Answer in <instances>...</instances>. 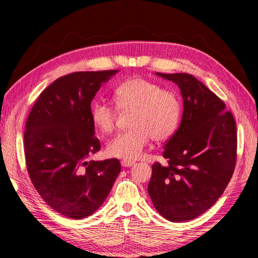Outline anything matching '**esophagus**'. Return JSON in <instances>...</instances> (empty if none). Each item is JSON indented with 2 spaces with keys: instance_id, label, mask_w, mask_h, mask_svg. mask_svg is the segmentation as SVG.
<instances>
[{
  "instance_id": "obj_1",
  "label": "esophagus",
  "mask_w": 258,
  "mask_h": 258,
  "mask_svg": "<svg viewBox=\"0 0 258 258\" xmlns=\"http://www.w3.org/2000/svg\"><path fill=\"white\" fill-rule=\"evenodd\" d=\"M120 164H121V166H123V167H131V166H133L135 163L133 160H121L120 161Z\"/></svg>"
}]
</instances>
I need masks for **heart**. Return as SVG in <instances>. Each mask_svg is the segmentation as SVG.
Listing matches in <instances>:
<instances>
[{"mask_svg":"<svg viewBox=\"0 0 258 258\" xmlns=\"http://www.w3.org/2000/svg\"><path fill=\"white\" fill-rule=\"evenodd\" d=\"M113 100L119 110H131L132 128L115 135L107 145V154L116 158L134 160L142 156L150 138L165 141L171 138L181 117L177 95L154 81L143 77L126 80L113 90ZM118 110L106 101H97L91 109V119L100 132L115 128Z\"/></svg>","mask_w":258,"mask_h":258,"instance_id":"1","label":"heart"}]
</instances>
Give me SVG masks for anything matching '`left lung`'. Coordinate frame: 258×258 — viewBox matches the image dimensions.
<instances>
[{"instance_id": "obj_1", "label": "left lung", "mask_w": 258, "mask_h": 258, "mask_svg": "<svg viewBox=\"0 0 258 258\" xmlns=\"http://www.w3.org/2000/svg\"><path fill=\"white\" fill-rule=\"evenodd\" d=\"M157 75L180 87L183 116L165 143L167 164L152 165L148 194L161 216L180 223L204 214L228 186L237 161V125L225 103L195 76Z\"/></svg>"}]
</instances>
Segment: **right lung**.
Segmentation results:
<instances>
[{
  "mask_svg": "<svg viewBox=\"0 0 258 258\" xmlns=\"http://www.w3.org/2000/svg\"><path fill=\"white\" fill-rule=\"evenodd\" d=\"M118 71L76 72L42 91L24 133L26 167L33 185L55 212L90 216L108 197L120 172L117 158L89 160L100 150L91 102L102 83Z\"/></svg>",
  "mask_w": 258,
  "mask_h": 258,
  "instance_id": "obj_1",
  "label": "right lung"
}]
</instances>
